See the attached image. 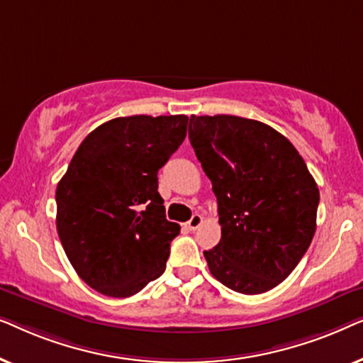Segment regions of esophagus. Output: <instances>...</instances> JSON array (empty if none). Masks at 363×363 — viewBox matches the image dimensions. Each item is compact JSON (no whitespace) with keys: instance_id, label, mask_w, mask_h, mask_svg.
<instances>
[{"instance_id":"1","label":"esophagus","mask_w":363,"mask_h":363,"mask_svg":"<svg viewBox=\"0 0 363 363\" xmlns=\"http://www.w3.org/2000/svg\"><path fill=\"white\" fill-rule=\"evenodd\" d=\"M201 223H203V216L198 215V213H195V215H193V216L190 218V220L186 221V228H188V230H190V231H195L196 228L201 225Z\"/></svg>"}]
</instances>
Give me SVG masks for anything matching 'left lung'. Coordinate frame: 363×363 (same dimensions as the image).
Masks as SVG:
<instances>
[{
	"instance_id": "obj_1",
	"label": "left lung",
	"mask_w": 363,
	"mask_h": 363,
	"mask_svg": "<svg viewBox=\"0 0 363 363\" xmlns=\"http://www.w3.org/2000/svg\"><path fill=\"white\" fill-rule=\"evenodd\" d=\"M188 137L218 201L210 272L241 294L271 291L315 233L319 188L304 158L272 127L236 116H191Z\"/></svg>"
}]
</instances>
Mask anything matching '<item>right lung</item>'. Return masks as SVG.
I'll return each instance as SVG.
<instances>
[{
  "instance_id": "add662e5",
  "label": "right lung",
  "mask_w": 363,
  "mask_h": 363,
  "mask_svg": "<svg viewBox=\"0 0 363 363\" xmlns=\"http://www.w3.org/2000/svg\"><path fill=\"white\" fill-rule=\"evenodd\" d=\"M186 125V116L112 118L84 138L57 183L59 240L104 296L130 297L165 271L180 225L167 220L157 175Z\"/></svg>"
}]
</instances>
